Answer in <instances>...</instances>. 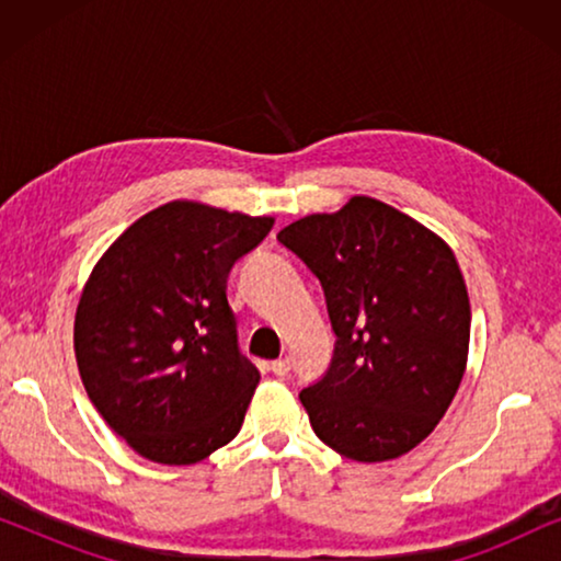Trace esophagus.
Listing matches in <instances>:
<instances>
[{
	"label": "esophagus",
	"instance_id": "obj_1",
	"mask_svg": "<svg viewBox=\"0 0 561 561\" xmlns=\"http://www.w3.org/2000/svg\"><path fill=\"white\" fill-rule=\"evenodd\" d=\"M271 370L278 375V378H286L288 375V370H290V359L288 357H280V359H275V363L271 365Z\"/></svg>",
	"mask_w": 561,
	"mask_h": 561
}]
</instances>
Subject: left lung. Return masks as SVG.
Returning <instances> with one entry per match:
<instances>
[{"label": "left lung", "instance_id": "left-lung-1", "mask_svg": "<svg viewBox=\"0 0 561 561\" xmlns=\"http://www.w3.org/2000/svg\"><path fill=\"white\" fill-rule=\"evenodd\" d=\"M278 240L319 278L336 334L327 375L298 393L313 434L355 462L419 447L457 396L470 352V296L455 252L370 196L309 214Z\"/></svg>", "mask_w": 561, "mask_h": 561}]
</instances>
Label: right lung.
Wrapping results in <instances>:
<instances>
[{"label": "right lung", "mask_w": 561, "mask_h": 561, "mask_svg": "<svg viewBox=\"0 0 561 561\" xmlns=\"http://www.w3.org/2000/svg\"><path fill=\"white\" fill-rule=\"evenodd\" d=\"M273 221L175 198L91 271L73 321L83 388L150 462L196 465L240 432L260 373L237 350L227 275Z\"/></svg>", "instance_id": "1"}]
</instances>
